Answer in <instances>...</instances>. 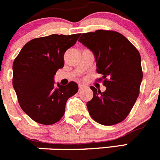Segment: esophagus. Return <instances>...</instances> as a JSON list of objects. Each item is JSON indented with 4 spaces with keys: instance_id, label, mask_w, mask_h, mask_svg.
Segmentation results:
<instances>
[{
    "instance_id": "34e87169",
    "label": "esophagus",
    "mask_w": 160,
    "mask_h": 160,
    "mask_svg": "<svg viewBox=\"0 0 160 160\" xmlns=\"http://www.w3.org/2000/svg\"><path fill=\"white\" fill-rule=\"evenodd\" d=\"M78 88H79V90H82L85 88V85H82V84H78Z\"/></svg>"
}]
</instances>
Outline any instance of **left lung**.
Masks as SVG:
<instances>
[{
  "mask_svg": "<svg viewBox=\"0 0 160 160\" xmlns=\"http://www.w3.org/2000/svg\"><path fill=\"white\" fill-rule=\"evenodd\" d=\"M78 41L93 53L96 72L102 74L107 87L102 92L90 87L93 97L86 103L90 116L102 125L121 122L138 97L143 77L140 53L118 32L96 30L83 33Z\"/></svg>",
  "mask_w": 160,
  "mask_h": 160,
  "instance_id": "obj_1",
  "label": "left lung"
}]
</instances>
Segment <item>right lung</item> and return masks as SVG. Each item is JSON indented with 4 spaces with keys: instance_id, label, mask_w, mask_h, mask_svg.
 <instances>
[{
    "instance_id": "obj_1",
    "label": "right lung",
    "mask_w": 160,
    "mask_h": 160,
    "mask_svg": "<svg viewBox=\"0 0 160 160\" xmlns=\"http://www.w3.org/2000/svg\"><path fill=\"white\" fill-rule=\"evenodd\" d=\"M80 34H53L28 42L15 59L14 89L23 111L33 121L50 125L64 114L66 102L78 92V84L54 85V75L64 67V55Z\"/></svg>"
}]
</instances>
